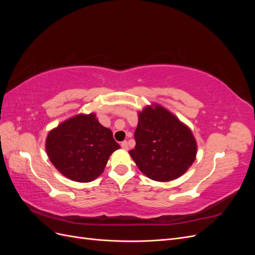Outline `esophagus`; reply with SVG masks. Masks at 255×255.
Wrapping results in <instances>:
<instances>
[{
    "label": "esophagus",
    "mask_w": 255,
    "mask_h": 255,
    "mask_svg": "<svg viewBox=\"0 0 255 255\" xmlns=\"http://www.w3.org/2000/svg\"><path fill=\"white\" fill-rule=\"evenodd\" d=\"M121 148H122L123 150H126V151L128 149V141H127V140L121 142Z\"/></svg>",
    "instance_id": "esophagus-1"
}]
</instances>
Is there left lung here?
I'll list each match as a JSON object with an SVG mask.
<instances>
[{"label":"left lung","instance_id":"8db88e82","mask_svg":"<svg viewBox=\"0 0 255 255\" xmlns=\"http://www.w3.org/2000/svg\"><path fill=\"white\" fill-rule=\"evenodd\" d=\"M135 149L128 151L139 170L151 180L172 181L183 175L197 155L190 128L158 104L138 113Z\"/></svg>","mask_w":255,"mask_h":255}]
</instances>
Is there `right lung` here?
<instances>
[{
  "label": "right lung",
  "instance_id": "obj_1",
  "mask_svg": "<svg viewBox=\"0 0 255 255\" xmlns=\"http://www.w3.org/2000/svg\"><path fill=\"white\" fill-rule=\"evenodd\" d=\"M120 145L96 114H80L51 129L45 151L51 163L68 179L88 183L101 175L112 153Z\"/></svg>",
  "mask_w": 255,
  "mask_h": 255
}]
</instances>
